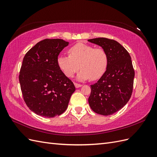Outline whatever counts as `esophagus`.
Instances as JSON below:
<instances>
[{
    "label": "esophagus",
    "mask_w": 157,
    "mask_h": 157,
    "mask_svg": "<svg viewBox=\"0 0 157 157\" xmlns=\"http://www.w3.org/2000/svg\"><path fill=\"white\" fill-rule=\"evenodd\" d=\"M75 86L76 88H78L81 87L82 85L80 84H77V83H75Z\"/></svg>",
    "instance_id": "1"
}]
</instances>
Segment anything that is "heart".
<instances>
[{"instance_id":"obj_1","label":"heart","mask_w":157,"mask_h":157,"mask_svg":"<svg viewBox=\"0 0 157 157\" xmlns=\"http://www.w3.org/2000/svg\"><path fill=\"white\" fill-rule=\"evenodd\" d=\"M69 56H59L58 64L60 69L67 77H72L78 70L81 69L77 79L80 81L88 78L96 80L105 72L108 56L103 48L84 43H77L69 50Z\"/></svg>"}]
</instances>
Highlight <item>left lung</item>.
<instances>
[{"instance_id":"left-lung-1","label":"left lung","mask_w":157,"mask_h":157,"mask_svg":"<svg viewBox=\"0 0 157 157\" xmlns=\"http://www.w3.org/2000/svg\"><path fill=\"white\" fill-rule=\"evenodd\" d=\"M88 41L101 46L108 56L105 72L91 85L89 105L95 113L111 115L121 110L132 96L135 73L131 57L116 40L96 38Z\"/></svg>"}]
</instances>
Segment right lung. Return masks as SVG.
<instances>
[{
	"mask_svg": "<svg viewBox=\"0 0 157 157\" xmlns=\"http://www.w3.org/2000/svg\"><path fill=\"white\" fill-rule=\"evenodd\" d=\"M68 45L62 39H44L23 58L19 76L21 92L27 107L38 115L52 118L61 115L75 91L73 82L58 64L59 53Z\"/></svg>",
	"mask_w": 157,
	"mask_h": 157,
	"instance_id": "add662e5",
	"label": "right lung"
}]
</instances>
